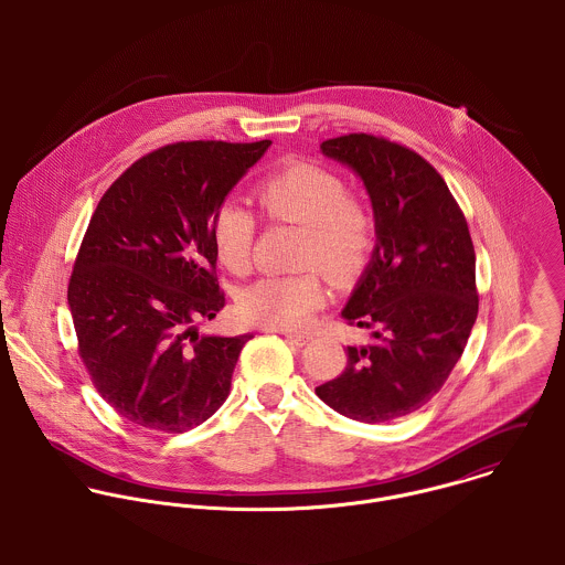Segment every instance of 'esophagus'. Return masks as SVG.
Returning <instances> with one entry per match:
<instances>
[{
  "mask_svg": "<svg viewBox=\"0 0 565 565\" xmlns=\"http://www.w3.org/2000/svg\"><path fill=\"white\" fill-rule=\"evenodd\" d=\"M280 334L287 339V341H291L294 345H307L309 341H311V334H307V332H294V330H280Z\"/></svg>",
  "mask_w": 565,
  "mask_h": 565,
  "instance_id": "obj_1",
  "label": "esophagus"
}]
</instances>
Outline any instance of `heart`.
Wrapping results in <instances>:
<instances>
[{"mask_svg":"<svg viewBox=\"0 0 565 565\" xmlns=\"http://www.w3.org/2000/svg\"><path fill=\"white\" fill-rule=\"evenodd\" d=\"M271 220L305 228L302 267H322L337 282L356 278L374 249V222L367 209L345 195L343 180L318 162L296 161L269 173L256 189ZM256 235L254 215L239 202H224L213 220V247L220 263L243 274L249 267ZM322 276L260 278L243 291L239 311L247 322L269 328H298L323 302Z\"/></svg>","mask_w":565,"mask_h":565,"instance_id":"b5f03b06","label":"heart"}]
</instances>
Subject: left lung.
I'll return each mask as SVG.
<instances>
[{"label":"left lung","mask_w":565,"mask_h":565,"mask_svg":"<svg viewBox=\"0 0 565 565\" xmlns=\"http://www.w3.org/2000/svg\"><path fill=\"white\" fill-rule=\"evenodd\" d=\"M365 186L376 245L341 318L372 328L348 365L316 390L337 413L379 424L428 403L463 354L479 313L468 222L444 178L419 154L372 135L320 143Z\"/></svg>","instance_id":"left-lung-1"}]
</instances>
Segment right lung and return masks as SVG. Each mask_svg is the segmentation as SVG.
<instances>
[{
  "mask_svg": "<svg viewBox=\"0 0 565 565\" xmlns=\"http://www.w3.org/2000/svg\"><path fill=\"white\" fill-rule=\"evenodd\" d=\"M271 141L161 148L99 200L70 280L81 356L99 396L128 422L182 433L231 394L249 332L198 334L224 309L213 220Z\"/></svg>",
  "mask_w": 565,
  "mask_h": 565,
  "instance_id": "obj_1",
  "label": "right lung"
}]
</instances>
